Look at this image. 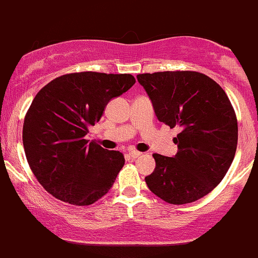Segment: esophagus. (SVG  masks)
Returning a JSON list of instances; mask_svg holds the SVG:
<instances>
[{
    "mask_svg": "<svg viewBox=\"0 0 258 258\" xmlns=\"http://www.w3.org/2000/svg\"><path fill=\"white\" fill-rule=\"evenodd\" d=\"M128 154H130V157H131V158H138V157H140L142 153L136 151V150H131L128 152Z\"/></svg>",
    "mask_w": 258,
    "mask_h": 258,
    "instance_id": "34e87169",
    "label": "esophagus"
}]
</instances>
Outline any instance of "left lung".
I'll return each instance as SVG.
<instances>
[{
  "instance_id": "obj_1",
  "label": "left lung",
  "mask_w": 258,
  "mask_h": 258,
  "mask_svg": "<svg viewBox=\"0 0 258 258\" xmlns=\"http://www.w3.org/2000/svg\"><path fill=\"white\" fill-rule=\"evenodd\" d=\"M157 118L170 128L178 152L154 153L156 168L146 177L153 194L170 204L193 203L222 180L237 147V120L229 97L213 79L197 72L140 74Z\"/></svg>"
}]
</instances>
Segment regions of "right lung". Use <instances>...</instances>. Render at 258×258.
Masks as SVG:
<instances>
[{"label":"right lung","mask_w":258,"mask_h":258,"mask_svg":"<svg viewBox=\"0 0 258 258\" xmlns=\"http://www.w3.org/2000/svg\"><path fill=\"white\" fill-rule=\"evenodd\" d=\"M136 83L131 74L83 72L51 80L32 101L23 123V147L37 180L73 205L104 197L124 164L123 154L85 136L113 97Z\"/></svg>","instance_id":"add662e5"}]
</instances>
